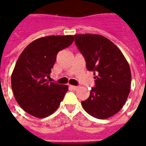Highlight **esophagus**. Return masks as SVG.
<instances>
[{"instance_id": "esophagus-1", "label": "esophagus", "mask_w": 146, "mask_h": 146, "mask_svg": "<svg viewBox=\"0 0 146 146\" xmlns=\"http://www.w3.org/2000/svg\"><path fill=\"white\" fill-rule=\"evenodd\" d=\"M70 88L71 89H73V90H77V89H78V87H76V86H73V85H70Z\"/></svg>"}]
</instances>
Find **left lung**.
I'll use <instances>...</instances> for the list:
<instances>
[{
    "label": "left lung",
    "instance_id": "left-lung-1",
    "mask_svg": "<svg viewBox=\"0 0 146 146\" xmlns=\"http://www.w3.org/2000/svg\"><path fill=\"white\" fill-rule=\"evenodd\" d=\"M76 47L94 72L95 86L81 102L84 110L97 119H107L122 109L131 83L130 66L121 51L105 36L98 34L74 35Z\"/></svg>",
    "mask_w": 146,
    "mask_h": 146
}]
</instances>
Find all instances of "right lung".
<instances>
[{"label": "right lung", "mask_w": 146, "mask_h": 146, "mask_svg": "<svg viewBox=\"0 0 146 146\" xmlns=\"http://www.w3.org/2000/svg\"><path fill=\"white\" fill-rule=\"evenodd\" d=\"M73 36H48L25 48L11 74V89L21 108L37 118L50 116L62 101L68 86L48 81L58 52L73 43Z\"/></svg>", "instance_id": "add662e5"}]
</instances>
